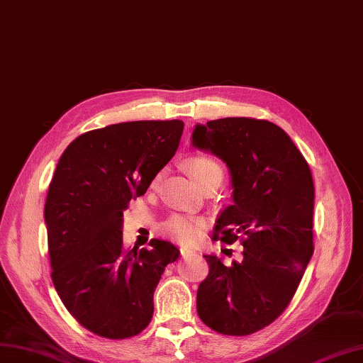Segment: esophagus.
Instances as JSON below:
<instances>
[{
  "label": "esophagus",
  "instance_id": "1",
  "mask_svg": "<svg viewBox=\"0 0 363 363\" xmlns=\"http://www.w3.org/2000/svg\"><path fill=\"white\" fill-rule=\"evenodd\" d=\"M191 254H193V251L189 250V247H181V255H182V257H189V255H191Z\"/></svg>",
  "mask_w": 363,
  "mask_h": 363
}]
</instances>
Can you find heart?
<instances>
[{
    "label": "heart",
    "mask_w": 363,
    "mask_h": 363,
    "mask_svg": "<svg viewBox=\"0 0 363 363\" xmlns=\"http://www.w3.org/2000/svg\"><path fill=\"white\" fill-rule=\"evenodd\" d=\"M185 167H187V172L198 185H202L205 181H208L211 176H222L220 165L213 158L206 157V155H193V157L185 161ZM158 179L160 176L155 178L153 184H157ZM162 230L165 234L173 237L176 240L182 243H190L199 239L202 233V222L198 217L176 214L164 223Z\"/></svg>",
    "instance_id": "heart-1"
}]
</instances>
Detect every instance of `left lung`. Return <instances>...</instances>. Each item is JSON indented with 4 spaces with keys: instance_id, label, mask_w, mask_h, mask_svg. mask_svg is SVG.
I'll list each match as a JSON object with an SVG mask.
<instances>
[{
    "instance_id": "left-lung-1",
    "label": "left lung",
    "mask_w": 363,
    "mask_h": 363,
    "mask_svg": "<svg viewBox=\"0 0 363 363\" xmlns=\"http://www.w3.org/2000/svg\"><path fill=\"white\" fill-rule=\"evenodd\" d=\"M191 144L231 174L233 203L217 217L214 239L243 245L242 262L231 266L203 255L210 274L198 289V315L217 333L251 335L284 312L312 258V173L291 137L266 120L196 124Z\"/></svg>"
}]
</instances>
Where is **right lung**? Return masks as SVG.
Returning a JSON list of instances; mask_svg holds the SVG:
<instances>
[{
	"instance_id": "add662e5",
	"label": "right lung",
	"mask_w": 363,
	"mask_h": 363,
	"mask_svg": "<svg viewBox=\"0 0 363 363\" xmlns=\"http://www.w3.org/2000/svg\"><path fill=\"white\" fill-rule=\"evenodd\" d=\"M181 120L128 121L82 133L62 153L44 219L51 278L80 325L108 339L132 337L153 315V294L179 250L123 247V210L146 193L179 146Z\"/></svg>"
}]
</instances>
